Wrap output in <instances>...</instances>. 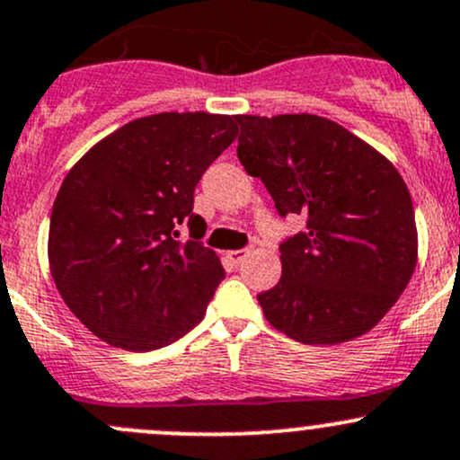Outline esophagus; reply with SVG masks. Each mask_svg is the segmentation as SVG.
I'll return each instance as SVG.
<instances>
[{
    "instance_id": "esophagus-1",
    "label": "esophagus",
    "mask_w": 460,
    "mask_h": 460,
    "mask_svg": "<svg viewBox=\"0 0 460 460\" xmlns=\"http://www.w3.org/2000/svg\"><path fill=\"white\" fill-rule=\"evenodd\" d=\"M251 253V249H238V251H229V253H226V260L231 261V264L234 266H238L242 260H244L246 255Z\"/></svg>"
}]
</instances>
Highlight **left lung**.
<instances>
[{
  "label": "left lung",
  "instance_id": "left-lung-1",
  "mask_svg": "<svg viewBox=\"0 0 460 460\" xmlns=\"http://www.w3.org/2000/svg\"><path fill=\"white\" fill-rule=\"evenodd\" d=\"M238 159L261 179L281 218L305 231L279 244L281 279L260 292L275 330L305 345H338L391 310L417 264L415 209L391 164L319 115H238Z\"/></svg>",
  "mask_w": 460,
  "mask_h": 460
}]
</instances>
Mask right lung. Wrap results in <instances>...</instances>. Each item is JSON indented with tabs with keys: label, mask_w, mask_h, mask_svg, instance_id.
Here are the masks:
<instances>
[{
	"label": "right lung",
	"mask_w": 460,
	"mask_h": 460,
	"mask_svg": "<svg viewBox=\"0 0 460 460\" xmlns=\"http://www.w3.org/2000/svg\"><path fill=\"white\" fill-rule=\"evenodd\" d=\"M238 137L231 115L159 113L95 144L69 170L49 218V269L89 332L128 351H153L203 321L225 279L194 235L200 176ZM190 235V238H191Z\"/></svg>",
	"instance_id": "obj_1"
}]
</instances>
